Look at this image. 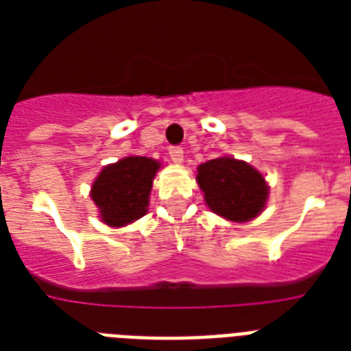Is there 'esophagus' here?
<instances>
[{
	"label": "esophagus",
	"instance_id": "1",
	"mask_svg": "<svg viewBox=\"0 0 351 351\" xmlns=\"http://www.w3.org/2000/svg\"><path fill=\"white\" fill-rule=\"evenodd\" d=\"M169 156L173 162H176V164H182V162H184V149H182L180 145H171Z\"/></svg>",
	"mask_w": 351,
	"mask_h": 351
}]
</instances>
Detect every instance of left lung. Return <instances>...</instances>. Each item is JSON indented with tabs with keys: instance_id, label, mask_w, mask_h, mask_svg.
I'll return each mask as SVG.
<instances>
[{
	"instance_id": "obj_1",
	"label": "left lung",
	"mask_w": 351,
	"mask_h": 351,
	"mask_svg": "<svg viewBox=\"0 0 351 351\" xmlns=\"http://www.w3.org/2000/svg\"><path fill=\"white\" fill-rule=\"evenodd\" d=\"M197 180L209 209L233 222L255 219L266 206L264 176L240 160H209L198 167Z\"/></svg>"
}]
</instances>
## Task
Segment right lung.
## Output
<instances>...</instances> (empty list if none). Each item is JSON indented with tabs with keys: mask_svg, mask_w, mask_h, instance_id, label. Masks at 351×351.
I'll use <instances>...</instances> for the list:
<instances>
[{
	"mask_svg": "<svg viewBox=\"0 0 351 351\" xmlns=\"http://www.w3.org/2000/svg\"><path fill=\"white\" fill-rule=\"evenodd\" d=\"M158 167V162L145 156H127L107 165L90 191V197L100 208L101 220L120 228L147 213L149 193Z\"/></svg>",
	"mask_w": 351,
	"mask_h": 351,
	"instance_id": "right-lung-1",
	"label": "right lung"
}]
</instances>
